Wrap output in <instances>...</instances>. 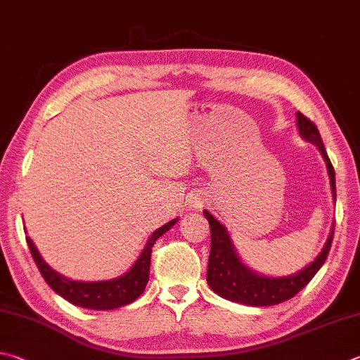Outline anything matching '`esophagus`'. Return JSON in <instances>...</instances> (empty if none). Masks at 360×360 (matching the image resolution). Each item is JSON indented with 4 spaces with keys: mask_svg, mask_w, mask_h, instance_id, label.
<instances>
[{
    "mask_svg": "<svg viewBox=\"0 0 360 360\" xmlns=\"http://www.w3.org/2000/svg\"><path fill=\"white\" fill-rule=\"evenodd\" d=\"M191 207H193L194 210H198L199 207H200V202H199V200H193V205H191Z\"/></svg>",
    "mask_w": 360,
    "mask_h": 360,
    "instance_id": "esophagus-1",
    "label": "esophagus"
}]
</instances>
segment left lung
I'll return each mask as SVG.
<instances>
[{
	"mask_svg": "<svg viewBox=\"0 0 360 360\" xmlns=\"http://www.w3.org/2000/svg\"><path fill=\"white\" fill-rule=\"evenodd\" d=\"M297 128L299 134L307 142L316 145L321 155H323L327 166V174H329L330 179L332 196L333 200H335V170H333L329 156H327V151L324 148L323 139H321L316 124L311 120H308L305 115H302L300 112H297ZM204 215L210 224L212 234L209 267H207V283H209L213 292L221 295L226 300L237 302V304L250 307H270L289 300L299 291H302L310 283L313 276L318 274V270L323 267V264L327 259V255L330 251L333 226L323 251L305 269H302L300 272L294 275L278 276V278L264 276L256 274L255 270H251L242 262L240 257L236 253L234 245H232L231 237L224 226L210 212L204 210Z\"/></svg>",
	"mask_w": 360,
	"mask_h": 360,
	"instance_id": "1",
	"label": "left lung"
}]
</instances>
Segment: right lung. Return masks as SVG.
<instances>
[{
    "mask_svg": "<svg viewBox=\"0 0 360 360\" xmlns=\"http://www.w3.org/2000/svg\"><path fill=\"white\" fill-rule=\"evenodd\" d=\"M176 221H179V218H175L167 224L161 226L160 229H156L153 234L150 236L147 245L143 247L141 256H139L137 261L134 262V266H132L124 275L107 281L69 280L66 276L55 272V270L42 259V256L39 255V251H37L30 237H27V243L31 251V256H33L36 266L42 275V278L46 280L47 285L52 288L56 294L61 295L63 299L71 302L72 305L90 308V310H113V308H120L131 304V302H134L139 295L145 291L150 274L151 247H153L158 238L162 234H166Z\"/></svg>",
    "mask_w": 360,
    "mask_h": 360,
    "instance_id": "obj_1",
    "label": "right lung"
}]
</instances>
